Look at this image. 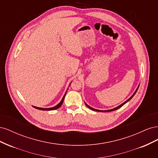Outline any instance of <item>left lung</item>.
Wrapping results in <instances>:
<instances>
[{
  "label": "left lung",
  "instance_id": "obj_1",
  "mask_svg": "<svg viewBox=\"0 0 158 158\" xmlns=\"http://www.w3.org/2000/svg\"><path fill=\"white\" fill-rule=\"evenodd\" d=\"M138 88H139V85H138V86L137 87V88H136V89L135 90V92H134V94L132 95V96L129 98V99H128L126 102H125L124 103H123L122 104H121L120 106H117V107H115V108H113V109H109V110H98V109H94V108H92V107H91L90 106H89L86 103H85V106H86L88 108H89L90 109H92V110H93V111H98V112H109V111H114V110H117V109H119L120 107H121L123 106H124V105H125L126 103H127L128 101H130V100L133 98V96L134 95H135V94L136 93V92H137V90H138Z\"/></svg>",
  "mask_w": 158,
  "mask_h": 158
}]
</instances>
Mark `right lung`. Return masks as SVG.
Wrapping results in <instances>:
<instances>
[{"instance_id": "obj_1", "label": "right lung", "mask_w": 158, "mask_h": 158, "mask_svg": "<svg viewBox=\"0 0 158 158\" xmlns=\"http://www.w3.org/2000/svg\"><path fill=\"white\" fill-rule=\"evenodd\" d=\"M70 85H69V86H70ZM67 90H68V89H67ZM67 90L66 91V92H65V94H64V96H63V99H62V100H61V101H60V102L59 103L57 104L56 106H55V107H50V108H42V107H38L33 106H32V107H34V108H35V109H37L43 110V111H51V110H55V109H59V107H60L62 106V104H63V103L64 99V97H65V95H66V92H67Z\"/></svg>"}]
</instances>
